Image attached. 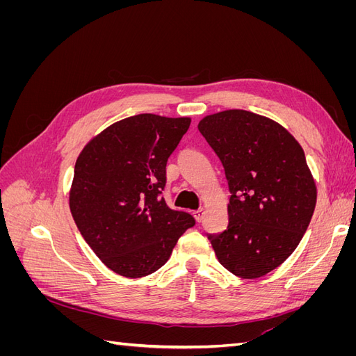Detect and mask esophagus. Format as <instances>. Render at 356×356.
<instances>
[{"instance_id": "1", "label": "esophagus", "mask_w": 356, "mask_h": 356, "mask_svg": "<svg viewBox=\"0 0 356 356\" xmlns=\"http://www.w3.org/2000/svg\"><path fill=\"white\" fill-rule=\"evenodd\" d=\"M193 215H195V218H196L197 222H202L203 218H204V209H197V211L193 212Z\"/></svg>"}]
</instances>
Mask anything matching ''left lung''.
I'll list each match as a JSON object with an SVG mask.
<instances>
[{"label":"left lung","mask_w":356,"mask_h":356,"mask_svg":"<svg viewBox=\"0 0 356 356\" xmlns=\"http://www.w3.org/2000/svg\"><path fill=\"white\" fill-rule=\"evenodd\" d=\"M199 131L229 182V225L208 234L218 261L255 279L281 266L306 233L316 186L303 148L270 118L243 110L204 117Z\"/></svg>","instance_id":"1"}]
</instances>
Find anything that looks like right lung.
<instances>
[{
	"label": "right lung",
	"mask_w": 356,
	"mask_h": 356,
	"mask_svg": "<svg viewBox=\"0 0 356 356\" xmlns=\"http://www.w3.org/2000/svg\"><path fill=\"white\" fill-rule=\"evenodd\" d=\"M188 117H127L83 148L74 168L70 208L99 260L117 275L143 277L163 266L196 224L161 197L166 163L190 127Z\"/></svg>",
	"instance_id": "1"
}]
</instances>
